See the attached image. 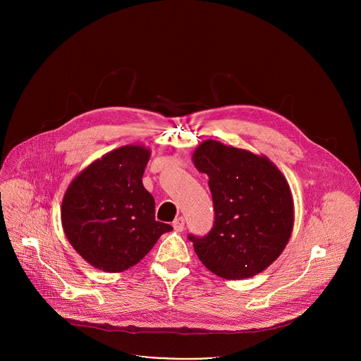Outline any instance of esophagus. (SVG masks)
<instances>
[{
  "instance_id": "esophagus-1",
  "label": "esophagus",
  "mask_w": 361,
  "mask_h": 361,
  "mask_svg": "<svg viewBox=\"0 0 361 361\" xmlns=\"http://www.w3.org/2000/svg\"><path fill=\"white\" fill-rule=\"evenodd\" d=\"M184 224H185V220H184L183 217H178V219H176V220L173 221V227H174V230L178 231V233L184 230Z\"/></svg>"
}]
</instances>
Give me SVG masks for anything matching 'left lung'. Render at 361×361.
I'll list each match as a JSON object with an SVG mask.
<instances>
[{
    "label": "left lung",
    "mask_w": 361,
    "mask_h": 361,
    "mask_svg": "<svg viewBox=\"0 0 361 361\" xmlns=\"http://www.w3.org/2000/svg\"><path fill=\"white\" fill-rule=\"evenodd\" d=\"M192 163L209 176L214 226L205 237L188 235L200 262L227 280L250 279L273 264L294 224V202L283 173L266 157L202 141Z\"/></svg>",
    "instance_id": "1"
}]
</instances>
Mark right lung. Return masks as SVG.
Instances as JSON below:
<instances>
[{
  "label": "right lung",
  "mask_w": 361,
  "mask_h": 361,
  "mask_svg": "<svg viewBox=\"0 0 361 361\" xmlns=\"http://www.w3.org/2000/svg\"><path fill=\"white\" fill-rule=\"evenodd\" d=\"M149 156V148L140 144L116 148L85 167L64 194V233L98 270L121 273L135 266L173 230L156 221V202L142 185Z\"/></svg>",
  "instance_id": "1"
}]
</instances>
